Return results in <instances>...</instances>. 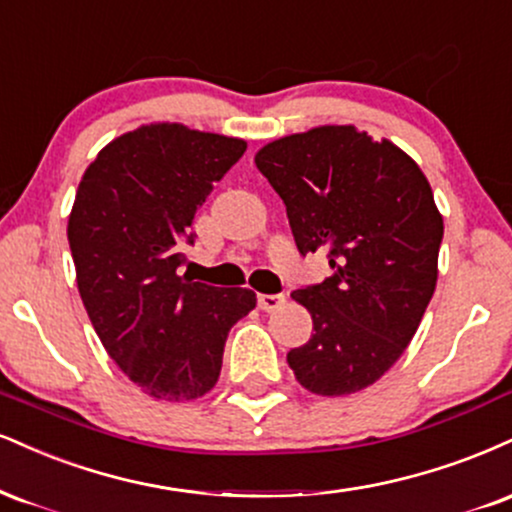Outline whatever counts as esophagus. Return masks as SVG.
Masks as SVG:
<instances>
[{
    "label": "esophagus",
    "mask_w": 512,
    "mask_h": 512,
    "mask_svg": "<svg viewBox=\"0 0 512 512\" xmlns=\"http://www.w3.org/2000/svg\"><path fill=\"white\" fill-rule=\"evenodd\" d=\"M283 303H286V295H283V293H274V295L262 293V295H257V305H260L262 312L279 310Z\"/></svg>",
    "instance_id": "esophagus-1"
}]
</instances>
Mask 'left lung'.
I'll use <instances>...</instances> for the list:
<instances>
[{
  "instance_id": "8db88e82",
  "label": "left lung",
  "mask_w": 512,
  "mask_h": 512,
  "mask_svg": "<svg viewBox=\"0 0 512 512\" xmlns=\"http://www.w3.org/2000/svg\"><path fill=\"white\" fill-rule=\"evenodd\" d=\"M286 205L298 250H329L334 274L291 293L312 315L305 346L288 353L317 396H348L405 353L439 276L443 217L432 186L391 140L355 126H317L255 155Z\"/></svg>"
}]
</instances>
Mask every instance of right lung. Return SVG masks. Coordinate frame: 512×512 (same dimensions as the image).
I'll use <instances>...</instances> for the list:
<instances>
[{"instance_id":"obj_1","label":"right lung","mask_w":512,"mask_h":512,"mask_svg":"<svg viewBox=\"0 0 512 512\" xmlns=\"http://www.w3.org/2000/svg\"><path fill=\"white\" fill-rule=\"evenodd\" d=\"M248 143L147 123L102 147L78 183L69 245L78 293L104 350L140 391L195 400L214 389L250 288L178 276L195 212Z\"/></svg>"}]
</instances>
